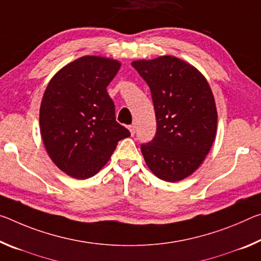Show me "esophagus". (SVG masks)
Returning <instances> with one entry per match:
<instances>
[{
  "mask_svg": "<svg viewBox=\"0 0 261 261\" xmlns=\"http://www.w3.org/2000/svg\"><path fill=\"white\" fill-rule=\"evenodd\" d=\"M136 129H137V126H136V124H131V125H129V130H130V132H131V135H135Z\"/></svg>",
  "mask_w": 261,
  "mask_h": 261,
  "instance_id": "obj_1",
  "label": "esophagus"
}]
</instances>
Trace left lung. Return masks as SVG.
<instances>
[{
	"label": "left lung",
	"mask_w": 261,
	"mask_h": 261,
	"mask_svg": "<svg viewBox=\"0 0 261 261\" xmlns=\"http://www.w3.org/2000/svg\"><path fill=\"white\" fill-rule=\"evenodd\" d=\"M150 87L156 132L142 153L161 180L180 181L195 172L212 147L217 110L205 77L172 56L131 64Z\"/></svg>",
	"instance_id": "left-lung-1"
}]
</instances>
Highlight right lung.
Returning <instances> with one entry per match:
<instances>
[{"mask_svg": "<svg viewBox=\"0 0 261 261\" xmlns=\"http://www.w3.org/2000/svg\"><path fill=\"white\" fill-rule=\"evenodd\" d=\"M118 61L86 56L60 69L45 90L39 124L44 145L61 171L88 179L108 163L117 143L130 131L116 122L107 87Z\"/></svg>", "mask_w": 261, "mask_h": 261, "instance_id": "1", "label": "right lung"}]
</instances>
